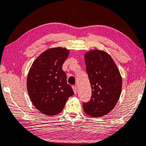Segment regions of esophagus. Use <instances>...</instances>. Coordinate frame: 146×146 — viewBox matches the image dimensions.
I'll return each instance as SVG.
<instances>
[{
    "label": "esophagus",
    "instance_id": "34e87169",
    "mask_svg": "<svg viewBox=\"0 0 146 146\" xmlns=\"http://www.w3.org/2000/svg\"><path fill=\"white\" fill-rule=\"evenodd\" d=\"M72 88H73L74 94H77V87H76V86H73Z\"/></svg>",
    "mask_w": 146,
    "mask_h": 146
}]
</instances>
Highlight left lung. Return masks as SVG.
<instances>
[{"mask_svg": "<svg viewBox=\"0 0 146 146\" xmlns=\"http://www.w3.org/2000/svg\"><path fill=\"white\" fill-rule=\"evenodd\" d=\"M84 58L92 93L90 101L83 103V108L90 116H103L113 110L120 96V73L112 58L105 51L90 50L85 54Z\"/></svg>", "mask_w": 146, "mask_h": 146, "instance_id": "8db88e82", "label": "left lung"}]
</instances>
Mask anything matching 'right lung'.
<instances>
[{
    "mask_svg": "<svg viewBox=\"0 0 146 146\" xmlns=\"http://www.w3.org/2000/svg\"><path fill=\"white\" fill-rule=\"evenodd\" d=\"M69 54L66 48H48L34 61L28 72V95L34 106L44 115H58L68 98L73 95L62 69Z\"/></svg>",
    "mask_w": 146,
    "mask_h": 146,
    "instance_id": "add662e5",
    "label": "right lung"
}]
</instances>
